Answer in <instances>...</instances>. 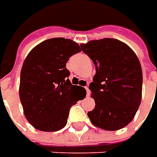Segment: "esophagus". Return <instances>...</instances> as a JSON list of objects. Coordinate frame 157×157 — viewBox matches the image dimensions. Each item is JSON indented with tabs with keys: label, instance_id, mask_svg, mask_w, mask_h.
<instances>
[{
	"label": "esophagus",
	"instance_id": "obj_1",
	"mask_svg": "<svg viewBox=\"0 0 157 157\" xmlns=\"http://www.w3.org/2000/svg\"><path fill=\"white\" fill-rule=\"evenodd\" d=\"M86 95L89 96V95H90V90H89V87H88V86H86Z\"/></svg>",
	"mask_w": 157,
	"mask_h": 157
}]
</instances>
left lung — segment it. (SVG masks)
Returning a JSON list of instances; mask_svg holds the SVG:
<instances>
[{
	"instance_id": "obj_1",
	"label": "left lung",
	"mask_w": 157,
	"mask_h": 157,
	"mask_svg": "<svg viewBox=\"0 0 157 157\" xmlns=\"http://www.w3.org/2000/svg\"><path fill=\"white\" fill-rule=\"evenodd\" d=\"M94 62L96 74L89 85L95 107L87 113L95 127L108 131L123 128L136 115L142 100V71L129 46L114 38L80 44Z\"/></svg>"
}]
</instances>
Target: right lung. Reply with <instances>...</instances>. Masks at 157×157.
Returning <instances> with one entry per match:
<instances>
[{
  "mask_svg": "<svg viewBox=\"0 0 157 157\" xmlns=\"http://www.w3.org/2000/svg\"><path fill=\"white\" fill-rule=\"evenodd\" d=\"M80 52L74 41L56 37L40 43L28 54L21 67L19 95L24 115L35 128L44 132L63 128L71 106L82 100L75 94L83 87L71 83L66 68L70 57ZM83 91L86 97V91Z\"/></svg>",
  "mask_w": 157,
  "mask_h": 157,
  "instance_id": "obj_1",
  "label": "right lung"
}]
</instances>
